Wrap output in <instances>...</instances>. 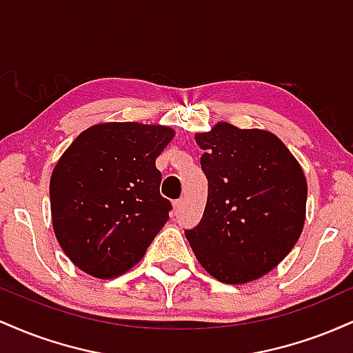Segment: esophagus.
I'll return each instance as SVG.
<instances>
[{
    "instance_id": "obj_1",
    "label": "esophagus",
    "mask_w": 353,
    "mask_h": 353,
    "mask_svg": "<svg viewBox=\"0 0 353 353\" xmlns=\"http://www.w3.org/2000/svg\"><path fill=\"white\" fill-rule=\"evenodd\" d=\"M182 208H184V201H182V199L174 201V210H176V214H179Z\"/></svg>"
}]
</instances>
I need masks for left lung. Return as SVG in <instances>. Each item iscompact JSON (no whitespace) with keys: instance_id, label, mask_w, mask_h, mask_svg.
<instances>
[{"instance_id":"obj_1","label":"left lung","mask_w":353,"mask_h":353,"mask_svg":"<svg viewBox=\"0 0 353 353\" xmlns=\"http://www.w3.org/2000/svg\"><path fill=\"white\" fill-rule=\"evenodd\" d=\"M209 182L199 224L185 230L197 261L224 283L270 272L292 250L305 221L307 181L277 136L219 123L196 134Z\"/></svg>"}]
</instances>
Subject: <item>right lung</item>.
Masks as SVG:
<instances>
[{
  "label": "right lung",
  "mask_w": 353,
  "mask_h": 353,
  "mask_svg": "<svg viewBox=\"0 0 353 353\" xmlns=\"http://www.w3.org/2000/svg\"><path fill=\"white\" fill-rule=\"evenodd\" d=\"M174 131L157 124H96L72 141L50 182L56 239L76 267L99 279L144 257L169 219L156 159Z\"/></svg>",
  "instance_id": "obj_1"
}]
</instances>
